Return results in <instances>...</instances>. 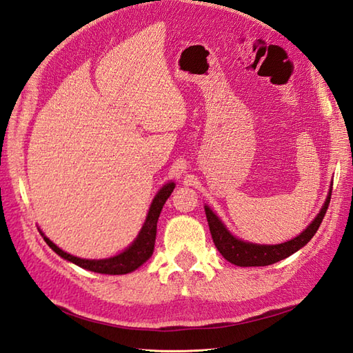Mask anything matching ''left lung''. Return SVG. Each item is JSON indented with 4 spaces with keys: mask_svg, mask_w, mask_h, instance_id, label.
Instances as JSON below:
<instances>
[{
    "mask_svg": "<svg viewBox=\"0 0 353 353\" xmlns=\"http://www.w3.org/2000/svg\"><path fill=\"white\" fill-rule=\"evenodd\" d=\"M330 201L331 191L327 194L325 204L313 223L301 234L294 237V239L278 245H259L237 239V237H234L227 230L225 225L221 223V219L210 210L209 206H204V210H206L212 239H214L215 247L221 252V256L236 266H268L292 256L293 252H296L313 239V236L322 224V219L326 214L327 206H330Z\"/></svg>",
    "mask_w": 353,
    "mask_h": 353,
    "instance_id": "left-lung-1",
    "label": "left lung"
}]
</instances>
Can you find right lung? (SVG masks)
I'll return each instance as SVG.
<instances>
[{
	"label": "right lung",
	"instance_id": "obj_1",
	"mask_svg": "<svg viewBox=\"0 0 353 353\" xmlns=\"http://www.w3.org/2000/svg\"><path fill=\"white\" fill-rule=\"evenodd\" d=\"M174 186L176 185L173 182H170L161 188L159 192L154 195V199L150 204L149 214L145 216V221L141 227V230H139L137 236V239L132 242V245H130L129 248H126L125 251L117 254V256L114 257L102 259V260L79 259L60 250L52 241H49L46 236H43V233L42 236L45 242L49 245V248H52V251L59 254L60 257H63L68 261H72V263L78 265L79 268H84L87 270H92V272H97V274H108V275L129 274L132 272V270L138 269L152 257L153 248H154V239H157L158 218L161 215L163 204H165L167 199L171 195V192H173Z\"/></svg>",
	"mask_w": 353,
	"mask_h": 353
}]
</instances>
